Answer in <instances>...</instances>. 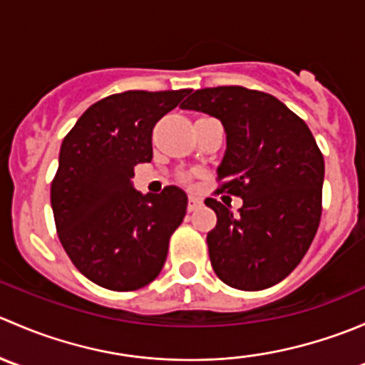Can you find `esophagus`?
<instances>
[{
	"label": "esophagus",
	"instance_id": "esophagus-1",
	"mask_svg": "<svg viewBox=\"0 0 365 365\" xmlns=\"http://www.w3.org/2000/svg\"><path fill=\"white\" fill-rule=\"evenodd\" d=\"M200 206H201V200H197V197L194 196H189V205H187V210H189V212H194V210L200 208Z\"/></svg>",
	"mask_w": 365,
	"mask_h": 365
}]
</instances>
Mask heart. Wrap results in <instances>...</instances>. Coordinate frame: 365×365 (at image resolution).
Returning <instances> with one entry per match:
<instances>
[{
	"label": "heart",
	"instance_id": "heart-1",
	"mask_svg": "<svg viewBox=\"0 0 365 365\" xmlns=\"http://www.w3.org/2000/svg\"><path fill=\"white\" fill-rule=\"evenodd\" d=\"M180 178H182L183 182H189V180H190V175H187V173H183V175L180 176Z\"/></svg>",
	"mask_w": 365,
	"mask_h": 365
}]
</instances>
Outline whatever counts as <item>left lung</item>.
<instances>
[{"instance_id": "obj_1", "label": "left lung", "mask_w": 365, "mask_h": 365, "mask_svg": "<svg viewBox=\"0 0 365 365\" xmlns=\"http://www.w3.org/2000/svg\"><path fill=\"white\" fill-rule=\"evenodd\" d=\"M180 108L222 121L227 148L215 194L244 200L237 215L205 200L217 213L206 237L217 277L244 292L277 284L309 251L322 219L325 160L314 135L281 101L244 86L197 90Z\"/></svg>"}]
</instances>
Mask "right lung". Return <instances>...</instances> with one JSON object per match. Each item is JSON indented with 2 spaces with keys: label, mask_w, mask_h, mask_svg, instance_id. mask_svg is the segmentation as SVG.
<instances>
[{
  "label": "right lung",
  "mask_w": 365,
  "mask_h": 365,
  "mask_svg": "<svg viewBox=\"0 0 365 365\" xmlns=\"http://www.w3.org/2000/svg\"><path fill=\"white\" fill-rule=\"evenodd\" d=\"M189 90L123 91L83 113L65 135L51 183L58 238L73 267L95 284L134 292L164 267L169 238L182 224L187 196L132 187L134 165L153 157V127Z\"/></svg>",
  "instance_id": "1"
}]
</instances>
